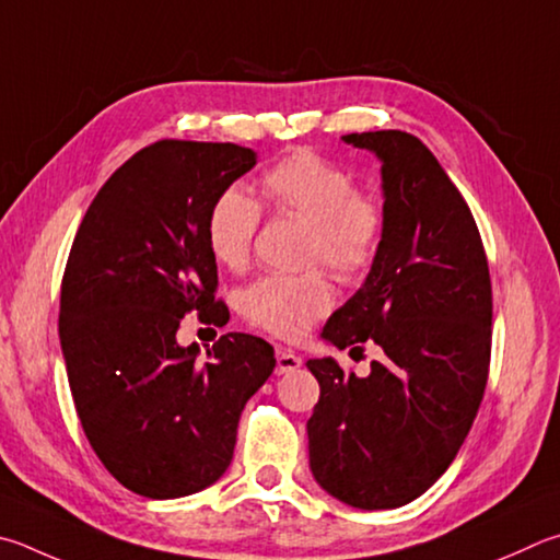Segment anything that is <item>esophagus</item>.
Returning a JSON list of instances; mask_svg holds the SVG:
<instances>
[{
	"instance_id": "34e87169",
	"label": "esophagus",
	"mask_w": 560,
	"mask_h": 560,
	"mask_svg": "<svg viewBox=\"0 0 560 560\" xmlns=\"http://www.w3.org/2000/svg\"><path fill=\"white\" fill-rule=\"evenodd\" d=\"M299 368H301V358L296 352L287 350V348H277V372L279 374H289Z\"/></svg>"
}]
</instances>
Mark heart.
<instances>
[{
	"label": "heart",
	"mask_w": 560,
	"mask_h": 560,
	"mask_svg": "<svg viewBox=\"0 0 560 560\" xmlns=\"http://www.w3.org/2000/svg\"><path fill=\"white\" fill-rule=\"evenodd\" d=\"M264 198L277 212L306 218L303 259L323 261L342 279H358L382 249L386 212L370 192L358 190L348 168L299 149L261 176ZM261 222L259 202L245 190L228 188L212 200L206 220L208 247L220 264L242 269L249 261ZM242 315L257 328L296 340L315 318L332 308V289L320 271L264 273L242 291Z\"/></svg>",
	"instance_id": "heart-1"
}]
</instances>
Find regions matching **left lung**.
<instances>
[{
    "mask_svg": "<svg viewBox=\"0 0 560 560\" xmlns=\"http://www.w3.org/2000/svg\"><path fill=\"white\" fill-rule=\"evenodd\" d=\"M382 161L386 232L362 289L330 315L335 348L380 345L368 377L308 360L320 396L311 472L358 510H394L448 470L480 409L492 350V283L480 230L421 139L345 135Z\"/></svg>",
    "mask_w": 560,
    "mask_h": 560,
    "instance_id": "left-lung-1",
    "label": "left lung"
}]
</instances>
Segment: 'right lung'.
Here are the masks:
<instances>
[{
  "label": "right lung",
  "instance_id": "right-lung-1",
  "mask_svg": "<svg viewBox=\"0 0 560 560\" xmlns=\"http://www.w3.org/2000/svg\"><path fill=\"white\" fill-rule=\"evenodd\" d=\"M257 164L237 144L164 139L125 161L90 202L60 283V348L78 419L127 490L176 500L220 480L240 413L273 372V348L228 332L198 362L183 315L222 325L208 210Z\"/></svg>",
  "mask_w": 560,
  "mask_h": 560
}]
</instances>
